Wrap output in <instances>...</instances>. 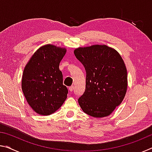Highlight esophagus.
I'll return each instance as SVG.
<instances>
[{
	"label": "esophagus",
	"instance_id": "esophagus-1",
	"mask_svg": "<svg viewBox=\"0 0 152 152\" xmlns=\"http://www.w3.org/2000/svg\"><path fill=\"white\" fill-rule=\"evenodd\" d=\"M74 86H71L69 87V91H70V92H72L74 91Z\"/></svg>",
	"mask_w": 152,
	"mask_h": 152
}]
</instances>
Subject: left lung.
I'll return each mask as SVG.
<instances>
[{
    "mask_svg": "<svg viewBox=\"0 0 152 152\" xmlns=\"http://www.w3.org/2000/svg\"><path fill=\"white\" fill-rule=\"evenodd\" d=\"M74 53L86 74L80 106L90 116H109L121 103L127 91V69L121 56L105 45L78 48Z\"/></svg>",
    "mask_w": 152,
    "mask_h": 152,
    "instance_id": "left-lung-1",
    "label": "left lung"
}]
</instances>
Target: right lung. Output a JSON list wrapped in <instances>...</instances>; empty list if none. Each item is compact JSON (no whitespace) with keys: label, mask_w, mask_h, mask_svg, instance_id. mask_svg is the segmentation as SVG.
Segmentation results:
<instances>
[{"label":"right lung","mask_w":152,"mask_h":152,"mask_svg":"<svg viewBox=\"0 0 152 152\" xmlns=\"http://www.w3.org/2000/svg\"><path fill=\"white\" fill-rule=\"evenodd\" d=\"M65 48L48 44L38 49L27 64L22 77V91L28 104L38 114L56 111L68 94L59 69Z\"/></svg>","instance_id":"add662e5"}]
</instances>
